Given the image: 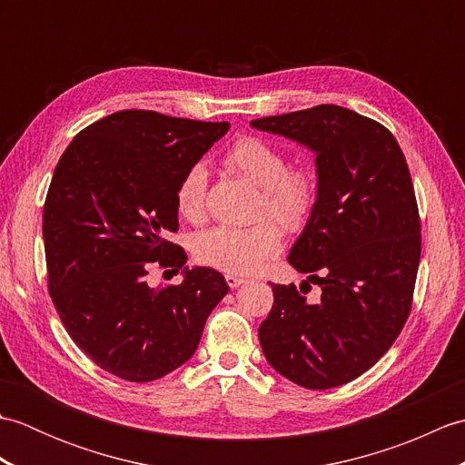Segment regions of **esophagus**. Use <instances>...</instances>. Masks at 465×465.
<instances>
[{
    "label": "esophagus",
    "instance_id": "esophagus-1",
    "mask_svg": "<svg viewBox=\"0 0 465 465\" xmlns=\"http://www.w3.org/2000/svg\"><path fill=\"white\" fill-rule=\"evenodd\" d=\"M225 282H227V285H230L232 290L233 288H240L242 283H245V280L240 278V275H235V273H225Z\"/></svg>",
    "mask_w": 465,
    "mask_h": 465
}]
</instances>
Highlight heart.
Masks as SVG:
<instances>
[{
    "mask_svg": "<svg viewBox=\"0 0 465 465\" xmlns=\"http://www.w3.org/2000/svg\"><path fill=\"white\" fill-rule=\"evenodd\" d=\"M223 163L260 187V217H270L285 232H300L310 222L318 203V182L308 167H290L280 147L262 137L243 135L227 147ZM205 187L203 167H187L175 187V210L183 220H202ZM282 230L272 222L250 227L215 225L197 235L195 258L227 273H253L282 250Z\"/></svg>",
    "mask_w": 465,
    "mask_h": 465,
    "instance_id": "1",
    "label": "heart"
}]
</instances>
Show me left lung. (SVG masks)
I'll use <instances>...</instances> for the list:
<instances>
[{
    "label": "left lung",
    "instance_id": "left-lung-1",
    "mask_svg": "<svg viewBox=\"0 0 465 465\" xmlns=\"http://www.w3.org/2000/svg\"><path fill=\"white\" fill-rule=\"evenodd\" d=\"M252 127L310 147L318 167V203L288 260L322 295L272 283L262 350L302 388H335L391 348L411 310L421 225L406 157L388 127L331 104Z\"/></svg>",
    "mask_w": 465,
    "mask_h": 465
}]
</instances>
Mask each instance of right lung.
<instances>
[{"instance_id":"right-lung-1","label":"right lung","mask_w":465,"mask_h":465,"mask_svg":"<svg viewBox=\"0 0 465 465\" xmlns=\"http://www.w3.org/2000/svg\"><path fill=\"white\" fill-rule=\"evenodd\" d=\"M230 130L145 110L87 125L59 157L44 205L47 290L69 338L102 370L153 381L192 358L207 315L230 292L212 268L152 289V267L179 271L175 187Z\"/></svg>"}]
</instances>
